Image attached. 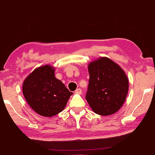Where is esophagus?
I'll use <instances>...</instances> for the list:
<instances>
[{"instance_id":"34e87169","label":"esophagus","mask_w":155,"mask_h":155,"mask_svg":"<svg viewBox=\"0 0 155 155\" xmlns=\"http://www.w3.org/2000/svg\"><path fill=\"white\" fill-rule=\"evenodd\" d=\"M82 92V90L80 89V88H77V89L75 91V93H77V94H80Z\"/></svg>"}]
</instances>
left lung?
<instances>
[{
    "label": "left lung",
    "instance_id": "8db88e82",
    "mask_svg": "<svg viewBox=\"0 0 155 155\" xmlns=\"http://www.w3.org/2000/svg\"><path fill=\"white\" fill-rule=\"evenodd\" d=\"M89 80L86 100L97 114L108 116L117 112L125 102L129 80L124 71L108 58L88 65Z\"/></svg>",
    "mask_w": 155,
    "mask_h": 155
}]
</instances>
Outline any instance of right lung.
I'll list each match as a JSON object with an SVG mask.
<instances>
[{
	"mask_svg": "<svg viewBox=\"0 0 155 155\" xmlns=\"http://www.w3.org/2000/svg\"><path fill=\"white\" fill-rule=\"evenodd\" d=\"M23 95L39 115L53 117L63 110L72 92L54 76L50 65L35 69L23 83Z\"/></svg>",
	"mask_w": 155,
	"mask_h": 155,
	"instance_id": "right-lung-1",
	"label": "right lung"
}]
</instances>
